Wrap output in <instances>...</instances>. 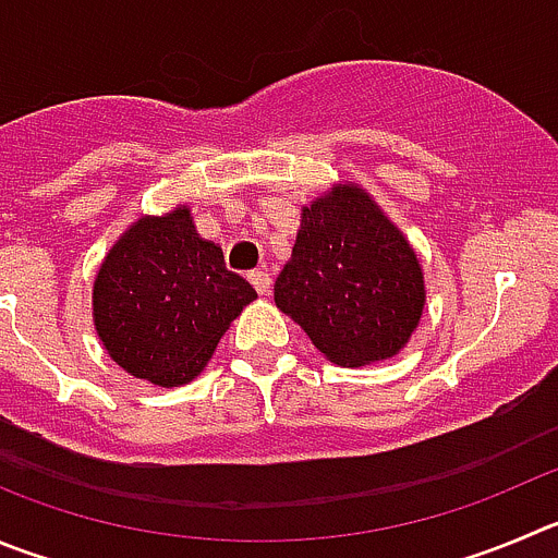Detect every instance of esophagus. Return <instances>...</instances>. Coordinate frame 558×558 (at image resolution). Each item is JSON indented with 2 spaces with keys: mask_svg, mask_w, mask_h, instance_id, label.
Returning <instances> with one entry per match:
<instances>
[{
  "mask_svg": "<svg viewBox=\"0 0 558 558\" xmlns=\"http://www.w3.org/2000/svg\"><path fill=\"white\" fill-rule=\"evenodd\" d=\"M250 283H253V289L258 291V294H267L272 278H269L267 272H250Z\"/></svg>",
  "mask_w": 558,
  "mask_h": 558,
  "instance_id": "esophagus-1",
  "label": "esophagus"
}]
</instances>
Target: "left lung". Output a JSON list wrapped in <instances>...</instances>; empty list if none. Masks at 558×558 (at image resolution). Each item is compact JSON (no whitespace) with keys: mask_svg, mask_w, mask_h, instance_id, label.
Returning <instances> with one entry per match:
<instances>
[{"mask_svg":"<svg viewBox=\"0 0 558 558\" xmlns=\"http://www.w3.org/2000/svg\"><path fill=\"white\" fill-rule=\"evenodd\" d=\"M426 303L418 255L366 190L347 181L303 206L275 305L338 366L399 355Z\"/></svg>","mask_w":558,"mask_h":558,"instance_id":"8db88e82","label":"left lung"}]
</instances>
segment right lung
I'll return each mask as SVG.
<instances>
[{
	"label": "right lung",
	"instance_id": "1",
	"mask_svg": "<svg viewBox=\"0 0 558 558\" xmlns=\"http://www.w3.org/2000/svg\"><path fill=\"white\" fill-rule=\"evenodd\" d=\"M255 289L226 267L222 247L195 231L190 208L140 217L104 255L93 322L123 372L175 388L203 372Z\"/></svg>",
	"mask_w": 558,
	"mask_h": 558
}]
</instances>
